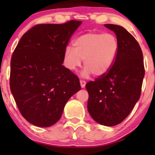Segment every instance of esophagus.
Returning <instances> with one entry per match:
<instances>
[{
  "instance_id": "1",
  "label": "esophagus",
  "mask_w": 155,
  "mask_h": 155,
  "mask_svg": "<svg viewBox=\"0 0 155 155\" xmlns=\"http://www.w3.org/2000/svg\"><path fill=\"white\" fill-rule=\"evenodd\" d=\"M80 85H81V87H82V88H84V87H85L86 82H85V81H84V80H80Z\"/></svg>"
}]
</instances>
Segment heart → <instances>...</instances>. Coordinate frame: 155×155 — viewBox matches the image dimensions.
I'll return each instance as SVG.
<instances>
[{"label":"heart","instance_id":"b5f03b06","mask_svg":"<svg viewBox=\"0 0 155 155\" xmlns=\"http://www.w3.org/2000/svg\"><path fill=\"white\" fill-rule=\"evenodd\" d=\"M118 41L111 33L89 32L78 37L74 48L67 46L64 53V63L70 71H75L84 60L82 75L93 74L101 77L110 71L118 51Z\"/></svg>","mask_w":155,"mask_h":155}]
</instances>
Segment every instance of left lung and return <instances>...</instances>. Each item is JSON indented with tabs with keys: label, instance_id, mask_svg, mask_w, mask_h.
<instances>
[{
	"label": "left lung",
	"instance_id": "obj_1",
	"mask_svg": "<svg viewBox=\"0 0 155 155\" xmlns=\"http://www.w3.org/2000/svg\"><path fill=\"white\" fill-rule=\"evenodd\" d=\"M104 26L116 34L119 45L117 57L106 75L85 87L90 116L99 124L114 126L130 114L139 100L145 68L141 48L133 36L119 25Z\"/></svg>",
	"mask_w": 155,
	"mask_h": 155
}]
</instances>
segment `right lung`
<instances>
[{
  "mask_svg": "<svg viewBox=\"0 0 155 155\" xmlns=\"http://www.w3.org/2000/svg\"><path fill=\"white\" fill-rule=\"evenodd\" d=\"M81 23L35 25L12 54L10 90L21 114L35 126L56 124L68 99L81 90L78 76L62 65L70 38Z\"/></svg>",
  "mask_w": 155,
  "mask_h": 155,
  "instance_id": "add662e5",
  "label": "right lung"
}]
</instances>
